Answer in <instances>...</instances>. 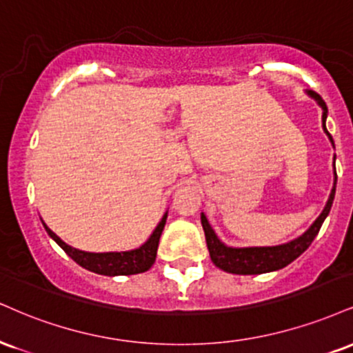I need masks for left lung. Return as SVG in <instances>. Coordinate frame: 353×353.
I'll return each mask as SVG.
<instances>
[{
	"label": "left lung",
	"instance_id": "1",
	"mask_svg": "<svg viewBox=\"0 0 353 353\" xmlns=\"http://www.w3.org/2000/svg\"><path fill=\"white\" fill-rule=\"evenodd\" d=\"M309 95L314 97L317 100V103L321 105L322 110H324V114H322V126H324V131L329 136V139L334 144L332 136H330L329 131L325 128V118H327V107L324 100L321 99L316 93L309 92ZM335 182H337V172H335ZM335 182L334 189L330 192L329 201H327L324 210L317 217L316 222L311 225L307 232L304 235H301L299 239L290 241V243H284L279 246H253V248H230V246L223 245L222 241L217 239L212 227L207 222L205 215H201V222L203 233H205L207 240V248H209L210 260L214 261L215 266H219L220 270L227 271V273L233 274H261V273H270V271L281 270L284 266L290 265L291 261H294L299 254H303L305 250L309 248V245L312 243V240L316 239V235L319 233L322 223L327 215H329L330 207H332L334 195H335Z\"/></svg>",
	"mask_w": 353,
	"mask_h": 353
}]
</instances>
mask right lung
I'll return each instance as SVG.
<instances>
[{"instance_id": "add662e5", "label": "right lung", "mask_w": 353, "mask_h": 353, "mask_svg": "<svg viewBox=\"0 0 353 353\" xmlns=\"http://www.w3.org/2000/svg\"><path fill=\"white\" fill-rule=\"evenodd\" d=\"M165 219L168 214L164 215L161 220L156 230L152 232L150 240L146 241L143 246H139L138 250H131V252H121V253H88V252H80L69 246L67 243L59 239L55 233L44 222L46 232L55 240L61 248L65 252L75 263H79L80 266L93 273L105 274V276H118V274H138L144 273L152 266V263L156 261V253H158V245L161 233L164 230Z\"/></svg>"}]
</instances>
